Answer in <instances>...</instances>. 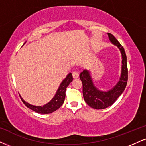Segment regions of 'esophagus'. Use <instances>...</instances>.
Returning <instances> with one entry per match:
<instances>
[{"mask_svg":"<svg viewBox=\"0 0 146 146\" xmlns=\"http://www.w3.org/2000/svg\"><path fill=\"white\" fill-rule=\"evenodd\" d=\"M72 76H73V78H78V76H79V74L78 72H74L72 73Z\"/></svg>","mask_w":146,"mask_h":146,"instance_id":"1","label":"esophagus"}]
</instances>
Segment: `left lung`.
Instances as JSON below:
<instances>
[{
	"label": "left lung",
	"instance_id": "8db88e82",
	"mask_svg": "<svg viewBox=\"0 0 146 146\" xmlns=\"http://www.w3.org/2000/svg\"><path fill=\"white\" fill-rule=\"evenodd\" d=\"M110 42L118 46L122 55V69L119 81L112 89L107 91L99 90L94 85L89 72L84 70L80 74V78L82 82V93L84 100L90 107L96 110L105 109L112 105L118 97L125 91L128 80V69L127 55L125 49L120 42L110 33H108Z\"/></svg>",
	"mask_w": 146,
	"mask_h": 146
}]
</instances>
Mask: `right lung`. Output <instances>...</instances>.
<instances>
[{"label":"right lung","mask_w":146,"mask_h":146,"mask_svg":"<svg viewBox=\"0 0 146 146\" xmlns=\"http://www.w3.org/2000/svg\"><path fill=\"white\" fill-rule=\"evenodd\" d=\"M73 77L72 74L71 73L68 74L67 76L66 77V78L62 82V83L60 84L59 87L57 89L56 93H55V96L53 97V98L47 104H46L45 105L42 106H33L31 104H28V102H25L23 100V98L20 96L21 100L23 102V103L26 105L27 107L29 108L30 110L36 111V112L39 113V114H50V113L53 112V111H56L57 109H59L61 106H62V104H64L65 98H66V88L68 87V86L69 85V84L72 81Z\"/></svg>","instance_id":"1"}]
</instances>
